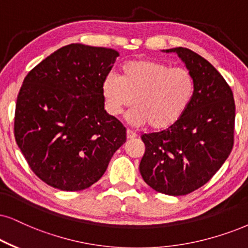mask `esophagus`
<instances>
[{
    "label": "esophagus",
    "instance_id": "1",
    "mask_svg": "<svg viewBox=\"0 0 248 248\" xmlns=\"http://www.w3.org/2000/svg\"><path fill=\"white\" fill-rule=\"evenodd\" d=\"M137 137V134L135 133V131L130 130V129H127V140H134Z\"/></svg>",
    "mask_w": 248,
    "mask_h": 248
}]
</instances>
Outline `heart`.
<instances>
[{"label": "heart", "instance_id": "heart-1", "mask_svg": "<svg viewBox=\"0 0 248 248\" xmlns=\"http://www.w3.org/2000/svg\"><path fill=\"white\" fill-rule=\"evenodd\" d=\"M194 93V80L186 68L152 59H135L121 68V77L108 73L102 82L106 112L119 115L133 104L127 119L134 126L149 124L165 130L180 120Z\"/></svg>", "mask_w": 248, "mask_h": 248}]
</instances>
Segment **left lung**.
<instances>
[{
    "mask_svg": "<svg viewBox=\"0 0 248 248\" xmlns=\"http://www.w3.org/2000/svg\"><path fill=\"white\" fill-rule=\"evenodd\" d=\"M193 77L194 93L176 124L145 134L140 171L147 186L168 196H184L206 184L233 146L236 106L227 81L192 50L173 48Z\"/></svg>",
    "mask_w": 248,
    "mask_h": 248,
    "instance_id": "8db88e82",
    "label": "left lung"
}]
</instances>
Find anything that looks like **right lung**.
Instances as JSON below:
<instances>
[{
	"label": "right lung",
	"instance_id": "right-lung-1",
	"mask_svg": "<svg viewBox=\"0 0 248 248\" xmlns=\"http://www.w3.org/2000/svg\"><path fill=\"white\" fill-rule=\"evenodd\" d=\"M119 52L72 43L37 64L24 79L15 139L30 167L62 191L92 186L126 142V128L106 113L102 82Z\"/></svg>",
	"mask_w": 248,
	"mask_h": 248
}]
</instances>
